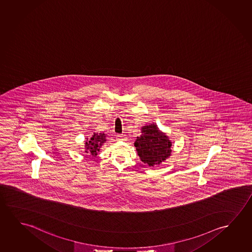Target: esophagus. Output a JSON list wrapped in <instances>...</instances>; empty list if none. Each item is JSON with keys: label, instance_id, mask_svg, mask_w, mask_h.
<instances>
[{"label": "esophagus", "instance_id": "esophagus-1", "mask_svg": "<svg viewBox=\"0 0 252 252\" xmlns=\"http://www.w3.org/2000/svg\"><path fill=\"white\" fill-rule=\"evenodd\" d=\"M124 135H123V134H122V135H118V136H117V137H118V139L119 140H123V137H124Z\"/></svg>", "mask_w": 252, "mask_h": 252}]
</instances>
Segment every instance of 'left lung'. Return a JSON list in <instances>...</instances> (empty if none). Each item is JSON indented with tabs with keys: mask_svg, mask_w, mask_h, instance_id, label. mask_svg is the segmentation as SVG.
I'll use <instances>...</instances> for the list:
<instances>
[{
	"mask_svg": "<svg viewBox=\"0 0 252 252\" xmlns=\"http://www.w3.org/2000/svg\"><path fill=\"white\" fill-rule=\"evenodd\" d=\"M141 161L149 166L162 163L171 155L172 143L168 136L160 132L155 124L142 128V135L135 142Z\"/></svg>",
	"mask_w": 252,
	"mask_h": 252,
	"instance_id": "obj_1",
	"label": "left lung"
}]
</instances>
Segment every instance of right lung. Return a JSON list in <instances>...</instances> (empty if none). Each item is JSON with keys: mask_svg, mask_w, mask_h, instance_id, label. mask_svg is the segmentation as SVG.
Listing matches in <instances>:
<instances>
[{"mask_svg": "<svg viewBox=\"0 0 252 252\" xmlns=\"http://www.w3.org/2000/svg\"><path fill=\"white\" fill-rule=\"evenodd\" d=\"M106 135L104 133H94L90 138H87L86 141V152L88 153L89 155H97V152L100 151V148L101 147V145L103 144L104 142L106 141Z\"/></svg>", "mask_w": 252, "mask_h": 252, "instance_id": "right-lung-1", "label": "right lung"}]
</instances>
